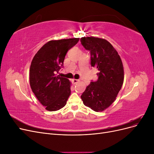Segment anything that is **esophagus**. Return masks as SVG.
<instances>
[{"mask_svg": "<svg viewBox=\"0 0 154 154\" xmlns=\"http://www.w3.org/2000/svg\"><path fill=\"white\" fill-rule=\"evenodd\" d=\"M79 82H80V80H76V79H73V80H72V83H74V84H76V83H78Z\"/></svg>", "mask_w": 154, "mask_h": 154, "instance_id": "34e87169", "label": "esophagus"}]
</instances>
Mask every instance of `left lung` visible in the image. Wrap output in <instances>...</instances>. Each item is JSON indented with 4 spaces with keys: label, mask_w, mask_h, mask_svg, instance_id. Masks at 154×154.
Segmentation results:
<instances>
[{
    "label": "left lung",
    "mask_w": 154,
    "mask_h": 154,
    "mask_svg": "<svg viewBox=\"0 0 154 154\" xmlns=\"http://www.w3.org/2000/svg\"><path fill=\"white\" fill-rule=\"evenodd\" d=\"M82 45L91 54V65L96 67L97 80L91 82L81 98L85 106L96 112L103 111L115 101L124 80L123 63L108 41L96 37H82Z\"/></svg>",
    "instance_id": "obj_1"
}]
</instances>
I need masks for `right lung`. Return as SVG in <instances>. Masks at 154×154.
I'll return each instance as SVG.
<instances>
[{"label":"right lung","instance_id":"right-lung-1","mask_svg":"<svg viewBox=\"0 0 154 154\" xmlns=\"http://www.w3.org/2000/svg\"><path fill=\"white\" fill-rule=\"evenodd\" d=\"M79 38L51 40L44 44L32 59L29 69V82L32 92L49 111H56L66 105L71 95V83L57 75L63 66L67 51Z\"/></svg>","mask_w":154,"mask_h":154}]
</instances>
